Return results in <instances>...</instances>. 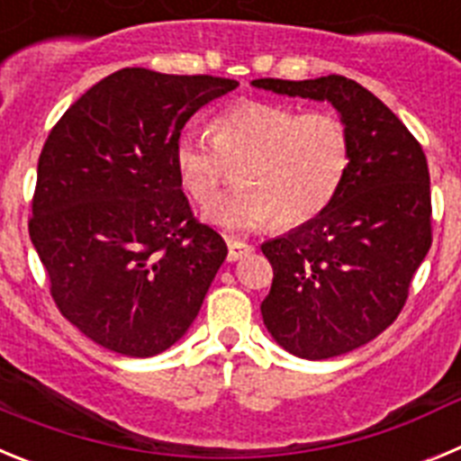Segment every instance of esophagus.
<instances>
[{"label": "esophagus", "instance_id": "1", "mask_svg": "<svg viewBox=\"0 0 461 461\" xmlns=\"http://www.w3.org/2000/svg\"><path fill=\"white\" fill-rule=\"evenodd\" d=\"M254 251V247L247 242H240V240H228V260L235 263V260L244 258V256H249Z\"/></svg>", "mask_w": 461, "mask_h": 461}]
</instances>
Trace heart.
Returning <instances> with one entry per match:
<instances>
[{
  "label": "heart",
  "instance_id": "obj_1",
  "mask_svg": "<svg viewBox=\"0 0 461 461\" xmlns=\"http://www.w3.org/2000/svg\"><path fill=\"white\" fill-rule=\"evenodd\" d=\"M175 173L191 201L212 203L228 168H240L233 195L203 212L230 233H247L275 219L295 228L335 201L351 166V136L330 113H297L270 101H242L212 122V140L182 133L175 140Z\"/></svg>",
  "mask_w": 461,
  "mask_h": 461
}]
</instances>
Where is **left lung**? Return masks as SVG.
I'll list each match as a JSON object with an SVG mask.
<instances>
[{
  "label": "left lung",
  "mask_w": 461,
  "mask_h": 461,
  "mask_svg": "<svg viewBox=\"0 0 461 461\" xmlns=\"http://www.w3.org/2000/svg\"><path fill=\"white\" fill-rule=\"evenodd\" d=\"M284 96L328 101L351 136V166L328 210L260 249L275 279L260 304L272 339L307 360L356 351L399 316L431 247L429 170L388 105L344 76L254 80Z\"/></svg>",
  "instance_id": "obj_1"
}]
</instances>
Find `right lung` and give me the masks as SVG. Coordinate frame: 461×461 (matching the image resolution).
Masks as SVG:
<instances>
[{
  "mask_svg": "<svg viewBox=\"0 0 461 461\" xmlns=\"http://www.w3.org/2000/svg\"><path fill=\"white\" fill-rule=\"evenodd\" d=\"M238 80L122 68L57 122L36 170L30 238L64 319L108 351L152 357L185 337L226 242L198 223L175 140Z\"/></svg>",
  "mask_w": 461,
  "mask_h": 461,
  "instance_id": "add662e5",
  "label": "right lung"
}]
</instances>
